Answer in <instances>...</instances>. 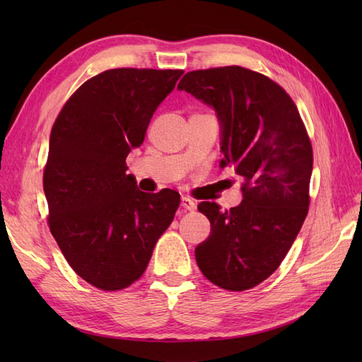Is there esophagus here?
Here are the masks:
<instances>
[{
  "mask_svg": "<svg viewBox=\"0 0 362 362\" xmlns=\"http://www.w3.org/2000/svg\"><path fill=\"white\" fill-rule=\"evenodd\" d=\"M180 205L183 210H188V211H193L196 209V204L193 199H189L187 196H182V201H180Z\"/></svg>",
  "mask_w": 362,
  "mask_h": 362,
  "instance_id": "obj_1",
  "label": "esophagus"
}]
</instances>
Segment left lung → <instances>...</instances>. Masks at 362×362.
Segmentation results:
<instances>
[{"label":"left lung","instance_id":"1","mask_svg":"<svg viewBox=\"0 0 362 362\" xmlns=\"http://www.w3.org/2000/svg\"><path fill=\"white\" fill-rule=\"evenodd\" d=\"M216 112L221 166L241 177L243 201L222 211L201 202L210 236L196 261L211 283L245 291L264 281L297 238L308 214L313 148L292 99L279 83L243 66L189 71L177 86Z\"/></svg>","mask_w":362,"mask_h":362}]
</instances>
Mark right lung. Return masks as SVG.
Segmentation results:
<instances>
[{
  "label": "right lung",
  "mask_w": 362,
  "mask_h": 362,
  "mask_svg": "<svg viewBox=\"0 0 362 362\" xmlns=\"http://www.w3.org/2000/svg\"><path fill=\"white\" fill-rule=\"evenodd\" d=\"M182 70H107L76 90L54 122L43 189L49 230L73 271L118 291L148 267L180 194L138 189L126 158Z\"/></svg>",
  "instance_id": "add662e5"
}]
</instances>
